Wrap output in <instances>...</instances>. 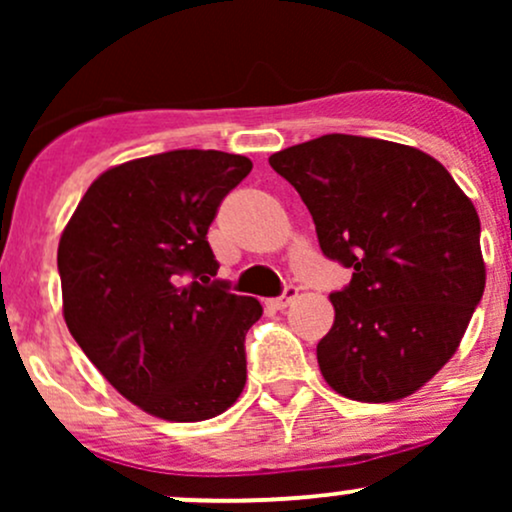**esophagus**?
<instances>
[{
    "label": "esophagus",
    "mask_w": 512,
    "mask_h": 512,
    "mask_svg": "<svg viewBox=\"0 0 512 512\" xmlns=\"http://www.w3.org/2000/svg\"><path fill=\"white\" fill-rule=\"evenodd\" d=\"M296 298H298V286L289 284L279 298H269L267 305H269V308H274V310H284L286 305H291L293 301H296Z\"/></svg>",
    "instance_id": "34e87169"
}]
</instances>
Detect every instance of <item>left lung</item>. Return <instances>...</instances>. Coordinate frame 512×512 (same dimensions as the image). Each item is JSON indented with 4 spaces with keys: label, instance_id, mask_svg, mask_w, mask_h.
<instances>
[{
    "label": "left lung",
    "instance_id": "left-lung-1",
    "mask_svg": "<svg viewBox=\"0 0 512 512\" xmlns=\"http://www.w3.org/2000/svg\"><path fill=\"white\" fill-rule=\"evenodd\" d=\"M315 221L322 255L354 269L317 344L322 378L356 402L414 395L462 342L484 296L481 223L433 156L325 134L269 156Z\"/></svg>",
    "mask_w": 512,
    "mask_h": 512
}]
</instances>
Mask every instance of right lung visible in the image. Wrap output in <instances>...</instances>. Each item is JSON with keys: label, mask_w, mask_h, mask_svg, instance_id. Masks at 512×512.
I'll use <instances>...</instances> for the list:
<instances>
[{"label": "right lung", "mask_w": 512, "mask_h": 512, "mask_svg": "<svg viewBox=\"0 0 512 512\" xmlns=\"http://www.w3.org/2000/svg\"><path fill=\"white\" fill-rule=\"evenodd\" d=\"M250 158L175 149L105 170L57 250L69 332L103 378L166 421L223 414L248 378L260 301L231 293L207 231Z\"/></svg>", "instance_id": "1"}]
</instances>
